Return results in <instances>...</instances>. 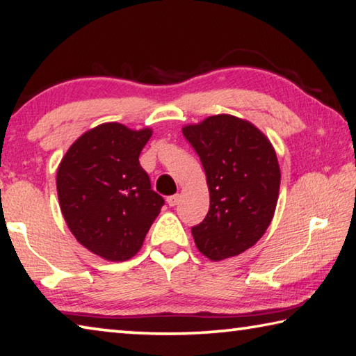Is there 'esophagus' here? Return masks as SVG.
Returning a JSON list of instances; mask_svg holds the SVG:
<instances>
[{"label": "esophagus", "instance_id": "1", "mask_svg": "<svg viewBox=\"0 0 356 356\" xmlns=\"http://www.w3.org/2000/svg\"><path fill=\"white\" fill-rule=\"evenodd\" d=\"M178 201H179V193H175V195L167 197V204H169V206H177Z\"/></svg>", "mask_w": 356, "mask_h": 356}]
</instances>
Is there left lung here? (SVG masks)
<instances>
[{"mask_svg": "<svg viewBox=\"0 0 356 356\" xmlns=\"http://www.w3.org/2000/svg\"><path fill=\"white\" fill-rule=\"evenodd\" d=\"M184 138L200 156L209 187V212L192 236L213 261L256 245L276 211L280 169L276 152L256 125L231 115L186 125Z\"/></svg>", "mask_w": 356, "mask_h": 356, "instance_id": "8db88e82", "label": "left lung"}]
</instances>
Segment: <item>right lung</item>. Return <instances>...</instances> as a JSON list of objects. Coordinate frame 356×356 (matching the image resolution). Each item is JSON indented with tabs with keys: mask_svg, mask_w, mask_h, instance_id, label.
I'll return each instance as SVG.
<instances>
[{
	"mask_svg": "<svg viewBox=\"0 0 356 356\" xmlns=\"http://www.w3.org/2000/svg\"><path fill=\"white\" fill-rule=\"evenodd\" d=\"M150 136V129L97 125L70 147L58 165L57 193L66 225L80 245L105 260L135 256L164 204L139 165Z\"/></svg>",
	"mask_w": 356,
	"mask_h": 356,
	"instance_id": "right-lung-1",
	"label": "right lung"
}]
</instances>
